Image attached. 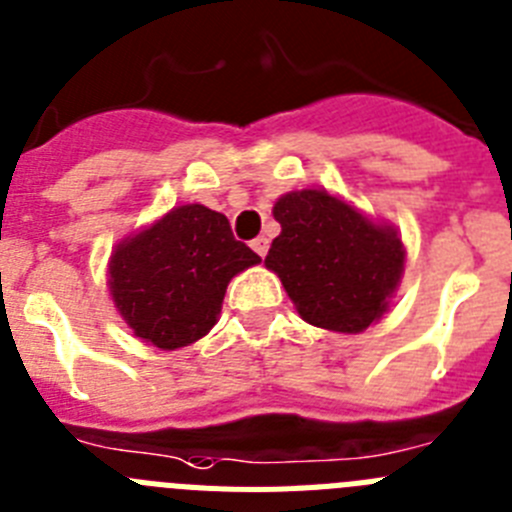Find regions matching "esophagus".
<instances>
[{"label": "esophagus", "instance_id": "34e87169", "mask_svg": "<svg viewBox=\"0 0 512 512\" xmlns=\"http://www.w3.org/2000/svg\"><path fill=\"white\" fill-rule=\"evenodd\" d=\"M268 247H270L268 237H257V239H252V250H255L257 255H260V257L268 255Z\"/></svg>", "mask_w": 512, "mask_h": 512}]
</instances>
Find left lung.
Returning <instances> with one entry per match:
<instances>
[{
  "label": "left lung",
  "instance_id": "obj_1",
  "mask_svg": "<svg viewBox=\"0 0 512 512\" xmlns=\"http://www.w3.org/2000/svg\"><path fill=\"white\" fill-rule=\"evenodd\" d=\"M281 234L265 265L281 278L301 319L355 335L384 317L404 273L394 226L363 216L327 190H293L273 206Z\"/></svg>",
  "mask_w": 512,
  "mask_h": 512
}]
</instances>
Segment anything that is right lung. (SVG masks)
Listing matches in <instances>:
<instances>
[{
  "mask_svg": "<svg viewBox=\"0 0 512 512\" xmlns=\"http://www.w3.org/2000/svg\"><path fill=\"white\" fill-rule=\"evenodd\" d=\"M257 262L224 213L188 203L115 247L110 296L133 335L177 350L211 332L229 281Z\"/></svg>",
  "mask_w": 512,
  "mask_h": 512,
  "instance_id": "1",
  "label": "right lung"
}]
</instances>
